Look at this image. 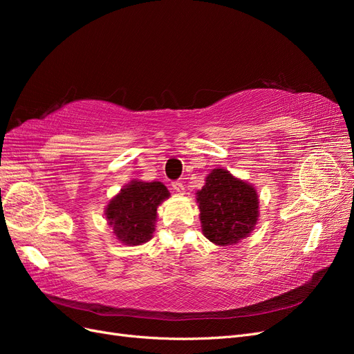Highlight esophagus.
<instances>
[{
  "mask_svg": "<svg viewBox=\"0 0 354 354\" xmlns=\"http://www.w3.org/2000/svg\"><path fill=\"white\" fill-rule=\"evenodd\" d=\"M171 186H173L174 192H177L178 195H183L185 192H186V189H185V185L181 183V181H173V185H171Z\"/></svg>",
  "mask_w": 354,
  "mask_h": 354,
  "instance_id": "esophagus-1",
  "label": "esophagus"
}]
</instances>
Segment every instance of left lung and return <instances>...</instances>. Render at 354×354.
Wrapping results in <instances>:
<instances>
[{
  "label": "left lung",
  "mask_w": 354,
  "mask_h": 354,
  "mask_svg": "<svg viewBox=\"0 0 354 354\" xmlns=\"http://www.w3.org/2000/svg\"><path fill=\"white\" fill-rule=\"evenodd\" d=\"M203 236L212 243H238L254 230L259 221V195L252 185L216 168L196 194Z\"/></svg>",
  "instance_id": "left-lung-1"
}]
</instances>
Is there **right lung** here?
<instances>
[{
  "label": "right lung",
  "mask_w": 354,
  "mask_h": 354,
  "mask_svg": "<svg viewBox=\"0 0 354 354\" xmlns=\"http://www.w3.org/2000/svg\"><path fill=\"white\" fill-rule=\"evenodd\" d=\"M167 198L168 189L160 181L133 180L111 199L104 209L106 220L116 239L134 246L151 241L155 232L156 209Z\"/></svg>",
  "instance_id": "obj_1"
}]
</instances>
